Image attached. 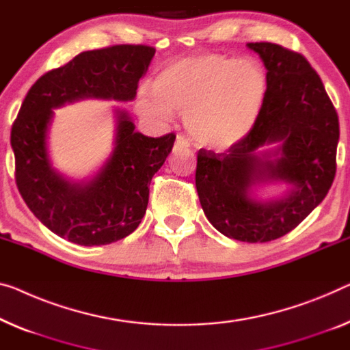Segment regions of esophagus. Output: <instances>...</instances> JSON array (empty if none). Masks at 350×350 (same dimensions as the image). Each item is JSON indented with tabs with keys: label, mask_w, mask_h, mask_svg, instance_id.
Masks as SVG:
<instances>
[{
	"label": "esophagus",
	"mask_w": 350,
	"mask_h": 350,
	"mask_svg": "<svg viewBox=\"0 0 350 350\" xmlns=\"http://www.w3.org/2000/svg\"><path fill=\"white\" fill-rule=\"evenodd\" d=\"M189 148H190L189 139H187L185 137H182V135H177V138L174 142V152H179V150H184Z\"/></svg>",
	"instance_id": "esophagus-1"
}]
</instances>
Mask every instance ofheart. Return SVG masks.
Returning <instances> with one entry per match:
<instances>
[{"instance_id": "obj_1", "label": "heart", "mask_w": 350, "mask_h": 350, "mask_svg": "<svg viewBox=\"0 0 350 350\" xmlns=\"http://www.w3.org/2000/svg\"><path fill=\"white\" fill-rule=\"evenodd\" d=\"M267 75L259 62L223 55L174 59L155 77L154 86L138 91L143 116L166 122L185 114L196 144L213 150L237 146L254 129L267 98Z\"/></svg>"}]
</instances>
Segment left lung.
<instances>
[{
    "mask_svg": "<svg viewBox=\"0 0 350 350\" xmlns=\"http://www.w3.org/2000/svg\"><path fill=\"white\" fill-rule=\"evenodd\" d=\"M247 45L267 69V98L243 142L223 154L200 149L196 190L217 231L256 243L292 231L327 196L336 173L340 122L304 56L270 42ZM275 183L285 191L258 195Z\"/></svg>",
    "mask_w": 350,
    "mask_h": 350,
    "instance_id": "left-lung-1",
    "label": "left lung"
}]
</instances>
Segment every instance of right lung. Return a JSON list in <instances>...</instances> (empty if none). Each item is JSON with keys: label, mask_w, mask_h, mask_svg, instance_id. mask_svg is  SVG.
<instances>
[{"label": "right lung", "mask_w": 350, "mask_h": 350, "mask_svg": "<svg viewBox=\"0 0 350 350\" xmlns=\"http://www.w3.org/2000/svg\"><path fill=\"white\" fill-rule=\"evenodd\" d=\"M155 55L148 45L83 51L31 86L10 132L20 195L42 225L85 247L127 237L142 223L149 184L173 149L176 135L150 138L135 130L125 108L113 107V148L96 173L74 179L53 166L55 109L97 100L132 102Z\"/></svg>", "instance_id": "right-lung-1"}]
</instances>
